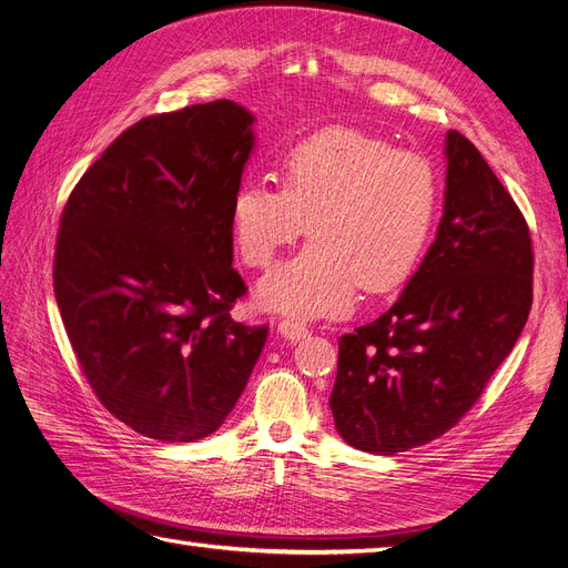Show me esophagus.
<instances>
[{
  "instance_id": "esophagus-1",
  "label": "esophagus",
  "mask_w": 568,
  "mask_h": 568,
  "mask_svg": "<svg viewBox=\"0 0 568 568\" xmlns=\"http://www.w3.org/2000/svg\"><path fill=\"white\" fill-rule=\"evenodd\" d=\"M277 332L284 336V338H288V341H301V338H307L311 336V329H307L305 324H301V322H296V320H282L280 324H277Z\"/></svg>"
}]
</instances>
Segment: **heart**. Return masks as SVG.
Masks as SVG:
<instances>
[{"label":"heart","instance_id":"obj_1","mask_svg":"<svg viewBox=\"0 0 568 568\" xmlns=\"http://www.w3.org/2000/svg\"><path fill=\"white\" fill-rule=\"evenodd\" d=\"M282 184L244 182L230 203L234 242L248 267H270L311 227L313 242L257 284L265 311L303 320L346 315L359 284L384 294L417 270L440 203L428 159L329 128L284 153Z\"/></svg>","mask_w":568,"mask_h":568}]
</instances>
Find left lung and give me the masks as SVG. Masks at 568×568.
Masks as SVG:
<instances>
[{
  "label": "left lung",
  "mask_w": 568,
  "mask_h": 568,
  "mask_svg": "<svg viewBox=\"0 0 568 568\" xmlns=\"http://www.w3.org/2000/svg\"><path fill=\"white\" fill-rule=\"evenodd\" d=\"M436 242L388 311L338 338L332 415L357 450L395 455L453 428L521 336L530 232L478 149L445 134Z\"/></svg>",
  "instance_id": "obj_1"
}]
</instances>
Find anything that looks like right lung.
I'll list each match as a JSON object with an SVG mask.
<instances>
[{"label":"right lung","mask_w":568,"mask_h":568,"mask_svg":"<svg viewBox=\"0 0 568 568\" xmlns=\"http://www.w3.org/2000/svg\"><path fill=\"white\" fill-rule=\"evenodd\" d=\"M230 99L128 128L61 213L54 294L82 374L136 434L192 443L225 424L267 341L230 317V203L255 146Z\"/></svg>","instance_id":"1"}]
</instances>
